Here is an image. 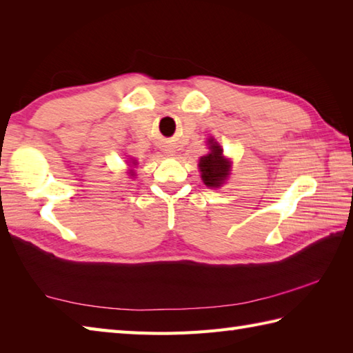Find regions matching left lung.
Masks as SVG:
<instances>
[{"instance_id": "8db88e82", "label": "left lung", "mask_w": 353, "mask_h": 353, "mask_svg": "<svg viewBox=\"0 0 353 353\" xmlns=\"http://www.w3.org/2000/svg\"><path fill=\"white\" fill-rule=\"evenodd\" d=\"M209 152L206 156L200 157V171H201V181L208 186H220L224 179L229 176L230 163L223 157L221 147L214 141H209Z\"/></svg>"}]
</instances>
